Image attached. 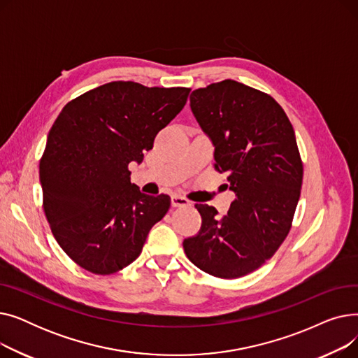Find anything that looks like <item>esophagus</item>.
Here are the masks:
<instances>
[{
  "mask_svg": "<svg viewBox=\"0 0 358 358\" xmlns=\"http://www.w3.org/2000/svg\"><path fill=\"white\" fill-rule=\"evenodd\" d=\"M171 204L174 206V208H185V206H190V200H187L185 197L182 196H178V194H174L171 197Z\"/></svg>",
  "mask_w": 358,
  "mask_h": 358,
  "instance_id": "esophagus-1",
  "label": "esophagus"
}]
</instances>
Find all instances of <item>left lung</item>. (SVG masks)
<instances>
[{"label": "left lung", "mask_w": 358, "mask_h": 358, "mask_svg": "<svg viewBox=\"0 0 358 358\" xmlns=\"http://www.w3.org/2000/svg\"><path fill=\"white\" fill-rule=\"evenodd\" d=\"M190 107L235 200L223 217L196 204L201 228L184 239V252L204 273L238 278L264 264L290 231L303 180L294 130L271 96L234 80L193 91Z\"/></svg>", "instance_id": "left-lung-1"}]
</instances>
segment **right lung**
Segmentation results:
<instances>
[{"label":"right lung","mask_w":358,"mask_h":358,"mask_svg":"<svg viewBox=\"0 0 358 358\" xmlns=\"http://www.w3.org/2000/svg\"><path fill=\"white\" fill-rule=\"evenodd\" d=\"M189 92L113 81L69 101L55 120L39 166L43 209L80 267L101 275L127 267L168 212L169 196L141 193L127 166L143 161Z\"/></svg>","instance_id":"add662e5"}]
</instances>
